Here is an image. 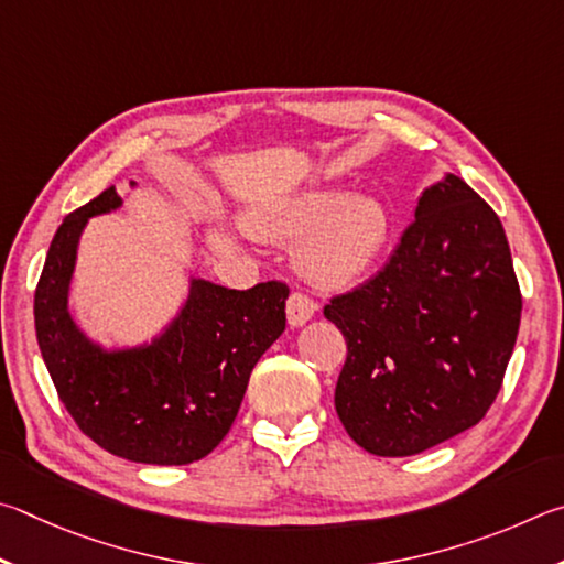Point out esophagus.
I'll use <instances>...</instances> for the list:
<instances>
[{
	"mask_svg": "<svg viewBox=\"0 0 564 564\" xmlns=\"http://www.w3.org/2000/svg\"><path fill=\"white\" fill-rule=\"evenodd\" d=\"M314 312H317V302H314L310 294L304 292H292L290 300H288V319L292 327H302L304 322H310L314 317Z\"/></svg>",
	"mask_w": 564,
	"mask_h": 564,
	"instance_id": "34e87169",
	"label": "esophagus"
}]
</instances>
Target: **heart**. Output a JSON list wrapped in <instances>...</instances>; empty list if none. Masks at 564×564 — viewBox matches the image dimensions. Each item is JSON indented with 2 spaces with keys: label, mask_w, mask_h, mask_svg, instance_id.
<instances>
[{
  "label": "heart",
  "mask_w": 564,
  "mask_h": 564,
  "mask_svg": "<svg viewBox=\"0 0 564 564\" xmlns=\"http://www.w3.org/2000/svg\"><path fill=\"white\" fill-rule=\"evenodd\" d=\"M252 227L272 240H304L297 267L317 284H344L367 272L389 240V210L373 195L310 187L257 215Z\"/></svg>",
  "instance_id": "obj_1"
}]
</instances>
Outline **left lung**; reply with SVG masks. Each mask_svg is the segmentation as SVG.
Here are the masks:
<instances>
[{
    "mask_svg": "<svg viewBox=\"0 0 564 564\" xmlns=\"http://www.w3.org/2000/svg\"><path fill=\"white\" fill-rule=\"evenodd\" d=\"M522 294L498 215L458 175L423 191L381 270L324 304L347 339L334 406L373 456H416L486 416Z\"/></svg>",
    "mask_w": 564,
    "mask_h": 564,
    "instance_id": "obj_1",
    "label": "left lung"
}]
</instances>
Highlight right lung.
Instances as JSON below:
<instances>
[{"instance_id":"obj_1","label":"right lung","mask_w":564,"mask_h":564,"mask_svg":"<svg viewBox=\"0 0 564 564\" xmlns=\"http://www.w3.org/2000/svg\"><path fill=\"white\" fill-rule=\"evenodd\" d=\"M118 205L111 185L58 225L34 292L36 341L58 399L88 438L135 463L185 466L230 431L254 364L288 324L290 288L195 280L183 312L151 347L96 349L68 317L66 292L82 227Z\"/></svg>"}]
</instances>
